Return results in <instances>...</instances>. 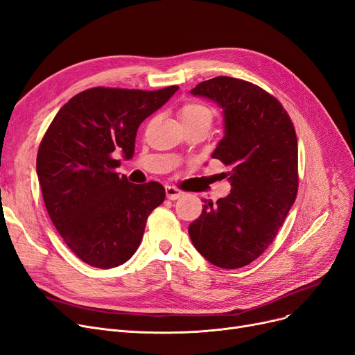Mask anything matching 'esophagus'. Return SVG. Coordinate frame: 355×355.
Segmentation results:
<instances>
[{"mask_svg":"<svg viewBox=\"0 0 355 355\" xmlns=\"http://www.w3.org/2000/svg\"><path fill=\"white\" fill-rule=\"evenodd\" d=\"M165 193H166V197H168L169 200H177V198H180V197L184 194L181 190H178V189L174 187V186H166V187H165Z\"/></svg>","mask_w":355,"mask_h":355,"instance_id":"34e87169","label":"esophagus"}]
</instances>
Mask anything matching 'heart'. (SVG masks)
Segmentation results:
<instances>
[{"mask_svg": "<svg viewBox=\"0 0 355 355\" xmlns=\"http://www.w3.org/2000/svg\"><path fill=\"white\" fill-rule=\"evenodd\" d=\"M180 119L184 126L194 125H211L213 110L203 103H189L181 107Z\"/></svg>", "mask_w": 355, "mask_h": 355, "instance_id": "1", "label": "heart"}]
</instances>
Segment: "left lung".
Returning a JSON list of instances; mask_svg holds the SVG:
<instances>
[{"label":"left lung","mask_w":355,"mask_h":355,"mask_svg":"<svg viewBox=\"0 0 355 355\" xmlns=\"http://www.w3.org/2000/svg\"><path fill=\"white\" fill-rule=\"evenodd\" d=\"M193 96L222 107L225 136L211 158L229 171L230 194L205 200L189 226L196 250L216 267L234 270L263 254L297 196V137L282 103L248 81L216 76Z\"/></svg>","instance_id":"1"}]
</instances>
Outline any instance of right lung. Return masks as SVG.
Returning a JSON list of instances; mask_svg holds the SVG:
<instances>
[{
	"mask_svg": "<svg viewBox=\"0 0 355 355\" xmlns=\"http://www.w3.org/2000/svg\"><path fill=\"white\" fill-rule=\"evenodd\" d=\"M177 89H85L43 136L36 169L46 210L69 250L91 267L107 270L130 259L148 216L164 202L159 182L132 184L116 169L120 155L133 157L141 123Z\"/></svg>",
	"mask_w": 355,
	"mask_h": 355,
	"instance_id": "obj_1",
	"label": "right lung"
}]
</instances>
